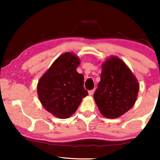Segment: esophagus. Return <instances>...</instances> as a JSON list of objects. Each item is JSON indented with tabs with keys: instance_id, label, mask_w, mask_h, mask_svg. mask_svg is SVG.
<instances>
[{
	"instance_id": "1",
	"label": "esophagus",
	"mask_w": 160,
	"mask_h": 160,
	"mask_svg": "<svg viewBox=\"0 0 160 160\" xmlns=\"http://www.w3.org/2000/svg\"><path fill=\"white\" fill-rule=\"evenodd\" d=\"M94 92H95V89H92V90H89V91L88 92L89 95H92L93 94H94Z\"/></svg>"
}]
</instances>
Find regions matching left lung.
<instances>
[{"label": "left lung", "instance_id": "obj_1", "mask_svg": "<svg viewBox=\"0 0 160 160\" xmlns=\"http://www.w3.org/2000/svg\"><path fill=\"white\" fill-rule=\"evenodd\" d=\"M138 90V82L125 63L111 57L102 65L100 82L94 99L102 115L114 119L132 108Z\"/></svg>", "mask_w": 160, "mask_h": 160}]
</instances>
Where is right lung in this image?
I'll list each match as a JSON object with an SVG mask.
<instances>
[{
	"mask_svg": "<svg viewBox=\"0 0 160 160\" xmlns=\"http://www.w3.org/2000/svg\"><path fill=\"white\" fill-rule=\"evenodd\" d=\"M79 62L77 57L66 52L54 61L38 82L37 89L41 104L60 119L73 115L82 98L88 95L84 87V76L76 71Z\"/></svg>",
	"mask_w": 160,
	"mask_h": 160,
	"instance_id": "obj_1",
	"label": "right lung"
}]
</instances>
